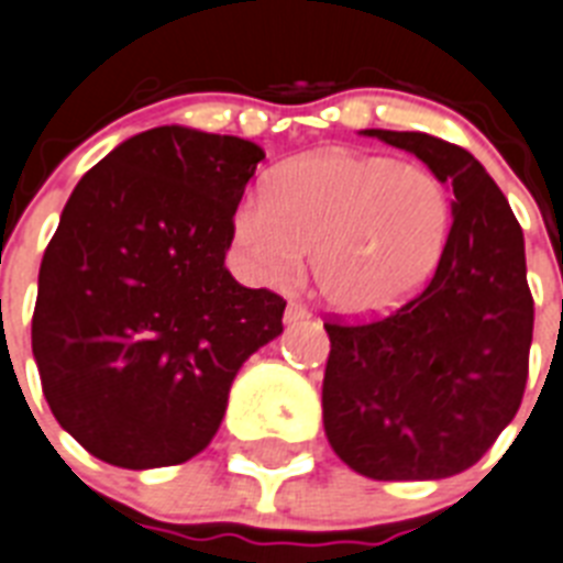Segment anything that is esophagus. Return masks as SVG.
Wrapping results in <instances>:
<instances>
[{
	"label": "esophagus",
	"instance_id": "obj_1",
	"mask_svg": "<svg viewBox=\"0 0 563 563\" xmlns=\"http://www.w3.org/2000/svg\"><path fill=\"white\" fill-rule=\"evenodd\" d=\"M311 311L303 303H289L286 306V323H300V320H309Z\"/></svg>",
	"mask_w": 563,
	"mask_h": 563
}]
</instances>
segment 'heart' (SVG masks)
Instances as JSON below:
<instances>
[{
  "label": "heart",
  "instance_id": "obj_1",
  "mask_svg": "<svg viewBox=\"0 0 563 563\" xmlns=\"http://www.w3.org/2000/svg\"><path fill=\"white\" fill-rule=\"evenodd\" d=\"M452 209L429 168L366 151L291 159L234 211L245 272L289 286L311 257L314 289L346 314L400 306L429 280L450 238Z\"/></svg>",
  "mask_w": 563,
  "mask_h": 563
}]
</instances>
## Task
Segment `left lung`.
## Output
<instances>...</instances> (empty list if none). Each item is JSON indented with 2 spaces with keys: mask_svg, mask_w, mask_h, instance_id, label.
Listing matches in <instances>:
<instances>
[{
  "mask_svg": "<svg viewBox=\"0 0 563 563\" xmlns=\"http://www.w3.org/2000/svg\"><path fill=\"white\" fill-rule=\"evenodd\" d=\"M450 183L452 229L432 280L375 320H325V438L375 481L450 478L515 418L530 375L523 231L484 165L420 131L366 129Z\"/></svg>",
  "mask_w": 563,
  "mask_h": 563,
  "instance_id": "obj_1",
  "label": "left lung"
}]
</instances>
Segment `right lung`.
<instances>
[{
  "instance_id": "1",
  "label": "right lung",
  "mask_w": 563,
  "mask_h": 563,
  "mask_svg": "<svg viewBox=\"0 0 563 563\" xmlns=\"http://www.w3.org/2000/svg\"><path fill=\"white\" fill-rule=\"evenodd\" d=\"M263 148L159 125L99 159L40 266L31 343L59 427L122 470L186 464L220 429L286 300L225 268Z\"/></svg>"
}]
</instances>
